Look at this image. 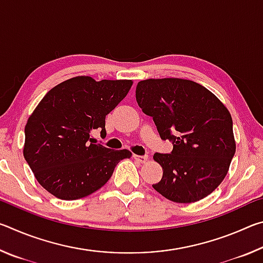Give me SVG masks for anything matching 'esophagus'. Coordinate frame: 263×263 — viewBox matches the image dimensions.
Segmentation results:
<instances>
[{
	"instance_id": "esophagus-1",
	"label": "esophagus",
	"mask_w": 263,
	"mask_h": 263,
	"mask_svg": "<svg viewBox=\"0 0 263 263\" xmlns=\"http://www.w3.org/2000/svg\"><path fill=\"white\" fill-rule=\"evenodd\" d=\"M133 159H135L136 161L140 162V163H146V162H147V160H148V157H147V155H137V154H135V155H133Z\"/></svg>"
}]
</instances>
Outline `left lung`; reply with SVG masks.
<instances>
[{"mask_svg": "<svg viewBox=\"0 0 263 263\" xmlns=\"http://www.w3.org/2000/svg\"><path fill=\"white\" fill-rule=\"evenodd\" d=\"M136 99L153 117L169 154L155 153L162 179L153 188L175 203L206 197L228 174L235 153L233 122L218 97L190 80L166 78L138 82Z\"/></svg>", "mask_w": 263, "mask_h": 263, "instance_id": "left-lung-1", "label": "left lung"}]
</instances>
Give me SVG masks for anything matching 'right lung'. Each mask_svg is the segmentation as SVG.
Returning <instances> with one entry per match:
<instances>
[{
	"label": "right lung",
	"mask_w": 263,
	"mask_h": 263,
	"mask_svg": "<svg viewBox=\"0 0 263 263\" xmlns=\"http://www.w3.org/2000/svg\"><path fill=\"white\" fill-rule=\"evenodd\" d=\"M132 80L75 77L52 88L25 125L23 154L44 189L65 201L95 193L128 149L92 144L90 132H105V116L127 95Z\"/></svg>",
	"instance_id": "obj_1"
}]
</instances>
